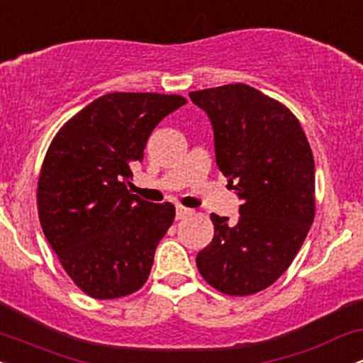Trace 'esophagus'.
Instances as JSON below:
<instances>
[{
	"label": "esophagus",
	"instance_id": "esophagus-1",
	"mask_svg": "<svg viewBox=\"0 0 363 363\" xmlns=\"http://www.w3.org/2000/svg\"><path fill=\"white\" fill-rule=\"evenodd\" d=\"M189 215H191L189 208H184V206H177V208H176V218H177V220L186 218V216H189Z\"/></svg>",
	"mask_w": 363,
	"mask_h": 363
}]
</instances>
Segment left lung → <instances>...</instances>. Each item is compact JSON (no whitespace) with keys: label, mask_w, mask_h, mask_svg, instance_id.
I'll use <instances>...</instances> for the list:
<instances>
[{"label":"left lung","mask_w":363,"mask_h":363,"mask_svg":"<svg viewBox=\"0 0 363 363\" xmlns=\"http://www.w3.org/2000/svg\"><path fill=\"white\" fill-rule=\"evenodd\" d=\"M189 97L210 118L216 165L242 201L237 222L211 213L213 240L196 266L222 294H257L286 272L314 222L311 145L290 109L244 83Z\"/></svg>","instance_id":"obj_1"}]
</instances>
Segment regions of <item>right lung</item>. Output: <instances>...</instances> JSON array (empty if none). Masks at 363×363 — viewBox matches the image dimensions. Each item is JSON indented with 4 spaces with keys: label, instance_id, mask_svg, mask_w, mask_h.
I'll list each match as a JSON object with an SVG mask.
<instances>
[{
    "label": "right lung",
    "instance_id": "obj_1",
    "mask_svg": "<svg viewBox=\"0 0 363 363\" xmlns=\"http://www.w3.org/2000/svg\"><path fill=\"white\" fill-rule=\"evenodd\" d=\"M186 102L181 95H102L57 131L45 153L40 225L65 272L90 297H126L148 280L176 208L129 194L131 165L143 160L157 124Z\"/></svg>",
    "mask_w": 363,
    "mask_h": 363
}]
</instances>
